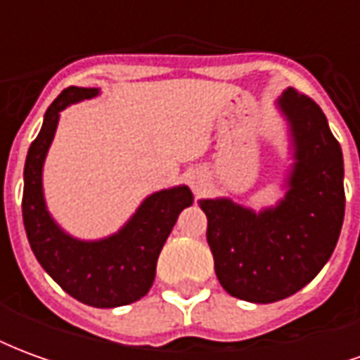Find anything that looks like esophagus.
<instances>
[{"mask_svg":"<svg viewBox=\"0 0 360 360\" xmlns=\"http://www.w3.org/2000/svg\"><path fill=\"white\" fill-rule=\"evenodd\" d=\"M206 183H208V179H206V175L202 172H195L191 175V187H193L196 195H200L206 188Z\"/></svg>","mask_w":360,"mask_h":360,"instance_id":"34e87169","label":"esophagus"}]
</instances>
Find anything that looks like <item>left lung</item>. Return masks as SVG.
<instances>
[{"label": "left lung", "mask_w": 360, "mask_h": 360, "mask_svg": "<svg viewBox=\"0 0 360 360\" xmlns=\"http://www.w3.org/2000/svg\"><path fill=\"white\" fill-rule=\"evenodd\" d=\"M276 110L291 156L285 195L258 212L229 196L198 200L219 283L231 297L258 304L291 297L316 278L345 216L343 154L324 111L293 89L283 90Z\"/></svg>", "instance_id": "obj_1"}]
</instances>
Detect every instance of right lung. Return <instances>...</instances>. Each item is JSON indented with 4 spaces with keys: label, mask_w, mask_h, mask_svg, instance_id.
<instances>
[{
    "label": "right lung",
    "mask_w": 360,
    "mask_h": 360,
    "mask_svg": "<svg viewBox=\"0 0 360 360\" xmlns=\"http://www.w3.org/2000/svg\"><path fill=\"white\" fill-rule=\"evenodd\" d=\"M96 96H100V89L69 86L46 111L25 162L22 221L36 260L63 291L89 307L115 309L148 293L164 243L195 196L187 185L156 191L139 204L115 233L102 239H79L59 226L44 196L46 156L61 111Z\"/></svg>",
    "instance_id": "right-lung-1"
}]
</instances>
